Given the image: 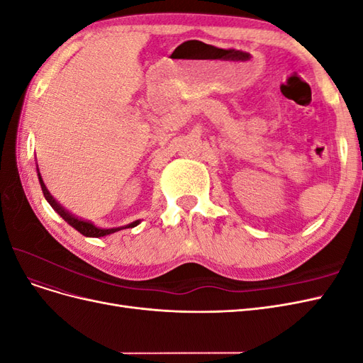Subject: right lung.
<instances>
[{"label":"right lung","instance_id":"obj_1","mask_svg":"<svg viewBox=\"0 0 363 363\" xmlns=\"http://www.w3.org/2000/svg\"><path fill=\"white\" fill-rule=\"evenodd\" d=\"M38 177H39V183H40V188H42V192H43V196H45L47 201L50 203V206L56 211L65 221H67L71 227H74L77 232H80L83 236H87V238H101V236H106V235H112L115 232H119V230L123 228H130V227H136L139 224V221H133L131 224L125 225V227H115V228H100L94 225L92 223L89 221H84V219L82 218H77L75 215L69 213L67 208H65L63 206H60V203H57L56 200H54V196L48 192L45 183H43L40 174H39V169H38Z\"/></svg>","mask_w":363,"mask_h":363}]
</instances>
